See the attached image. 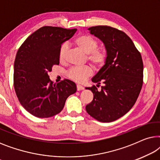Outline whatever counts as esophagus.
Here are the masks:
<instances>
[{"label": "esophagus", "mask_w": 160, "mask_h": 160, "mask_svg": "<svg viewBox=\"0 0 160 160\" xmlns=\"http://www.w3.org/2000/svg\"><path fill=\"white\" fill-rule=\"evenodd\" d=\"M76 88H77V90H78V91L83 90V89H84V87L82 86V85H79V84H78L77 86H76Z\"/></svg>", "instance_id": "1"}]
</instances>
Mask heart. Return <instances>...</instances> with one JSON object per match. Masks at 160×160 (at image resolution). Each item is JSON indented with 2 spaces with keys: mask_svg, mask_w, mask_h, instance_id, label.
Instances as JSON below:
<instances>
[{
  "mask_svg": "<svg viewBox=\"0 0 160 160\" xmlns=\"http://www.w3.org/2000/svg\"><path fill=\"white\" fill-rule=\"evenodd\" d=\"M74 43L84 54H87V58L97 67L104 64L107 59V52L105 49H97L98 42L95 38L87 35H81L74 40ZM68 50L67 43H63L59 51L60 61L65 60ZM92 68L90 66L75 67L71 68L68 73V76L72 80L77 82H82L92 74Z\"/></svg>",
  "mask_w": 160,
  "mask_h": 160,
  "instance_id": "heart-1",
  "label": "heart"
}]
</instances>
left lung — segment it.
<instances>
[{"label":"left lung","instance_id":"obj_1","mask_svg":"<svg viewBox=\"0 0 160 160\" xmlns=\"http://www.w3.org/2000/svg\"><path fill=\"white\" fill-rule=\"evenodd\" d=\"M88 30L103 43L107 59L92 78L97 87L103 83L101 90L95 86L86 87L94 96L86 111L98 121L111 122L126 114L136 102L143 85V61L132 41L124 32L103 25Z\"/></svg>","mask_w":160,"mask_h":160}]
</instances>
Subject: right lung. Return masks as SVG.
<instances>
[{"instance_id":"right-lung-1","label":"right lung","mask_w":160,"mask_h":160,"mask_svg":"<svg viewBox=\"0 0 160 160\" xmlns=\"http://www.w3.org/2000/svg\"><path fill=\"white\" fill-rule=\"evenodd\" d=\"M77 29L44 26L28 37L17 51L14 65V86L22 106L32 115L48 118L62 110L76 85L65 79L53 84L48 73L59 65V51Z\"/></svg>"}]
</instances>
